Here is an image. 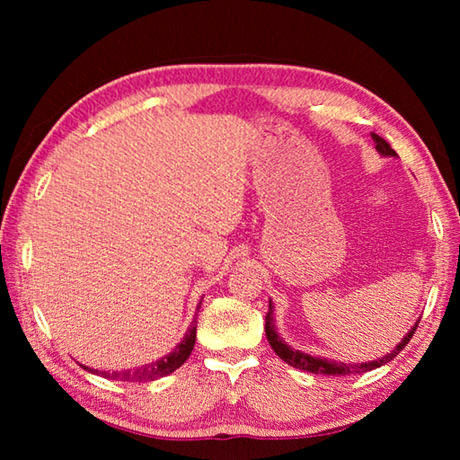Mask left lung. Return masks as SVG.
Masks as SVG:
<instances>
[{
    "mask_svg": "<svg viewBox=\"0 0 460 460\" xmlns=\"http://www.w3.org/2000/svg\"><path fill=\"white\" fill-rule=\"evenodd\" d=\"M371 138L376 142V150L381 155H397L395 150L389 146L381 136L371 132ZM419 320L415 322V326L407 332L405 338L399 341V344L392 349V354H387L379 359L374 361H366V364H344V361H334V359H326V358H316V356H308L305 351H298L295 348H290L288 344L282 341V338L277 334V328H275V316H272V302H269V312L265 316V332H267V340L270 348L275 349V354L282 359L287 361L288 366L302 369V371H310V374H324V376H349V374H366V371L376 369L379 366L387 364V361H392L397 354H402V349L407 346V341L413 338L415 330H417Z\"/></svg>",
    "mask_w": 460,
    "mask_h": 460,
    "instance_id": "8db88e82",
    "label": "left lung"
}]
</instances>
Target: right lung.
Instances as JSON below:
<instances>
[{
  "instance_id": "obj_1",
  "label": "right lung",
  "mask_w": 460,
  "mask_h": 460,
  "mask_svg": "<svg viewBox=\"0 0 460 460\" xmlns=\"http://www.w3.org/2000/svg\"><path fill=\"white\" fill-rule=\"evenodd\" d=\"M199 308H201V302L198 305V312H199ZM195 330H198V320L193 318L191 326L188 328V334H185L180 344L173 348V351H170L168 356L152 361V364H146V366L134 367V369H122V371H99V369H91V367H84V369H89L91 374H96V376L106 377V379H116V381H138V384H144V381L160 379V377L168 376V374H172V371L178 369L183 361L190 358L191 349L195 346Z\"/></svg>"
}]
</instances>
